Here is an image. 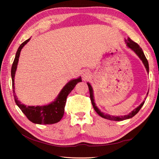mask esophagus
Segmentation results:
<instances>
[{
  "mask_svg": "<svg viewBox=\"0 0 159 159\" xmlns=\"http://www.w3.org/2000/svg\"><path fill=\"white\" fill-rule=\"evenodd\" d=\"M88 77H89V74L88 71H85L83 74V80H85L88 78Z\"/></svg>",
  "mask_w": 159,
  "mask_h": 159,
  "instance_id": "1",
  "label": "esophagus"
}]
</instances>
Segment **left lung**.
Segmentation results:
<instances>
[{
	"label": "left lung",
	"mask_w": 159,
	"mask_h": 159,
	"mask_svg": "<svg viewBox=\"0 0 159 159\" xmlns=\"http://www.w3.org/2000/svg\"><path fill=\"white\" fill-rule=\"evenodd\" d=\"M126 41V43L127 44V46L129 48H130L132 50H133L134 52L136 53L137 55L140 57V59L142 60L143 63L144 64V65H145V68L147 69V71L148 73V61L146 58V57L145 56V54H144L143 53V51L142 50L141 48L139 46V45L138 44H137L136 42H134V41H133L131 38H128L127 40H125ZM88 88H89V94H90V99H91V103H92V105L93 107L95 109V111L96 112H97V113L100 115L101 117L104 118V119H109V120H111V121H123V120H125V119H130L133 117V116H134L139 111V110L141 109V108L142 107L143 105H144V103H145V101L139 105V106L138 107H137L136 109H134L132 112L130 113L129 114L127 115H124V116H112V115H107V114H105L102 112H101V111L97 107V106L95 105V103L94 102V99H93V89H92V88H91V85L88 83ZM147 95H148V93H147Z\"/></svg>",
	"instance_id": "obj_1"
}]
</instances>
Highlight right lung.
<instances>
[{
	"instance_id": "right-lung-1",
	"label": "right lung",
	"mask_w": 159,
	"mask_h": 159,
	"mask_svg": "<svg viewBox=\"0 0 159 159\" xmlns=\"http://www.w3.org/2000/svg\"><path fill=\"white\" fill-rule=\"evenodd\" d=\"M30 40H26L22 42L19 46L18 49L16 53L15 58L14 60L13 64L11 68V77L12 81V89L14 101L21 109L23 113L26 115V117L34 123L43 124V125H50L54 124L59 122L64 114V107L66 103V99L69 93L73 89L75 85L81 81V78L71 80L67 84L62 90L60 91V94L57 96L56 101L52 103L44 105V106H26L22 104L20 101L18 100L15 92H14V75L16 70V67L18 61L20 53L22 48L27 42Z\"/></svg>"
}]
</instances>
